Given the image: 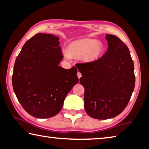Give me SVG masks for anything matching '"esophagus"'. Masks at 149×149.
<instances>
[{"mask_svg": "<svg viewBox=\"0 0 149 149\" xmlns=\"http://www.w3.org/2000/svg\"><path fill=\"white\" fill-rule=\"evenodd\" d=\"M77 77L79 78H79H80L82 76V75H81V73H80L79 72H77Z\"/></svg>", "mask_w": 149, "mask_h": 149, "instance_id": "1", "label": "esophagus"}]
</instances>
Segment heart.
<instances>
[{
	"label": "heart",
	"mask_w": 149,
	"mask_h": 149,
	"mask_svg": "<svg viewBox=\"0 0 149 149\" xmlns=\"http://www.w3.org/2000/svg\"><path fill=\"white\" fill-rule=\"evenodd\" d=\"M104 51V45L101 42L94 39L84 38L72 42L64 52L65 58H79L85 64H91L102 57Z\"/></svg>",
	"instance_id": "1"
}]
</instances>
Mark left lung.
<instances>
[{
	"label": "left lung",
	"instance_id": "1",
	"mask_svg": "<svg viewBox=\"0 0 149 149\" xmlns=\"http://www.w3.org/2000/svg\"><path fill=\"white\" fill-rule=\"evenodd\" d=\"M108 50L91 64H78L85 88V110L89 116L107 120L119 115L134 90V64L128 47L112 35H106Z\"/></svg>",
	"mask_w": 149,
	"mask_h": 149
}]
</instances>
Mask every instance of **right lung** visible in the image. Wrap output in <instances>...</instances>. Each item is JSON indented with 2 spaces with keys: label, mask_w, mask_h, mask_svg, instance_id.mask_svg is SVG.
Instances as JSON below:
<instances>
[{
  "label": "right lung",
  "mask_w": 149,
  "mask_h": 149,
  "mask_svg": "<svg viewBox=\"0 0 149 149\" xmlns=\"http://www.w3.org/2000/svg\"><path fill=\"white\" fill-rule=\"evenodd\" d=\"M59 37L37 33L22 47L15 62L12 86L22 107L32 116L56 115L77 84L76 68L59 66L63 58Z\"/></svg>",
  "instance_id": "right-lung-1"
}]
</instances>
